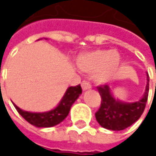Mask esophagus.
<instances>
[{
  "label": "esophagus",
  "instance_id": "obj_1",
  "mask_svg": "<svg viewBox=\"0 0 156 156\" xmlns=\"http://www.w3.org/2000/svg\"><path fill=\"white\" fill-rule=\"evenodd\" d=\"M81 88H82L83 91H87V90L92 89V85L90 84L89 82H87V81H82V83H81Z\"/></svg>",
  "mask_w": 156,
  "mask_h": 156
}]
</instances>
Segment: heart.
<instances>
[{"label": "heart", "instance_id": "heart-1", "mask_svg": "<svg viewBox=\"0 0 156 156\" xmlns=\"http://www.w3.org/2000/svg\"><path fill=\"white\" fill-rule=\"evenodd\" d=\"M79 68L99 84H105L114 77L121 66V57L116 50L95 49L80 54L76 59Z\"/></svg>", "mask_w": 156, "mask_h": 156}]
</instances>
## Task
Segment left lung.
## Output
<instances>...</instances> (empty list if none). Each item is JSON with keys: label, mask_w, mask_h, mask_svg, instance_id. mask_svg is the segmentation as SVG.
<instances>
[{"label": "left lung", "mask_w": 156, "mask_h": 156, "mask_svg": "<svg viewBox=\"0 0 156 156\" xmlns=\"http://www.w3.org/2000/svg\"><path fill=\"white\" fill-rule=\"evenodd\" d=\"M149 75L142 97L136 102H123L113 95L108 85L97 87L102 101L95 118L102 127L108 130L120 131L129 127L140 118L144 111L149 94Z\"/></svg>", "instance_id": "left-lung-1"}]
</instances>
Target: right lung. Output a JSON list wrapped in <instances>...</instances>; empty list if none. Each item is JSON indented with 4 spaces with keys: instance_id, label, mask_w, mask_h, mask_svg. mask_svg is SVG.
I'll list each match as a JSON object with an SVG mask.
<instances>
[{
    "instance_id": "add662e5",
    "label": "right lung",
    "mask_w": 156,
    "mask_h": 156,
    "mask_svg": "<svg viewBox=\"0 0 156 156\" xmlns=\"http://www.w3.org/2000/svg\"><path fill=\"white\" fill-rule=\"evenodd\" d=\"M82 90L80 85L67 88L62 98L56 108L45 112L25 111L14 104L17 112L31 124L36 127H52L62 122L69 114L70 108L75 101L81 94Z\"/></svg>"
}]
</instances>
